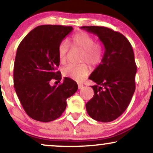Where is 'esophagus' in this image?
Segmentation results:
<instances>
[{
	"label": "esophagus",
	"instance_id": "1",
	"mask_svg": "<svg viewBox=\"0 0 153 153\" xmlns=\"http://www.w3.org/2000/svg\"><path fill=\"white\" fill-rule=\"evenodd\" d=\"M78 89H82V87H83V85L78 83Z\"/></svg>",
	"mask_w": 153,
	"mask_h": 153
}]
</instances>
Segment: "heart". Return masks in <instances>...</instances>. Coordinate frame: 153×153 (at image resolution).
<instances>
[{
    "label": "heart",
    "instance_id": "1",
    "mask_svg": "<svg viewBox=\"0 0 153 153\" xmlns=\"http://www.w3.org/2000/svg\"><path fill=\"white\" fill-rule=\"evenodd\" d=\"M71 45L82 51L81 62H87L91 65H97L102 62L104 49L102 43L95 41L94 37L85 32H79L72 37ZM58 58L61 63H65L69 53L68 44L65 41L60 43L58 49ZM89 67L86 63L70 65L65 67L62 73L65 77L77 81H82L89 74Z\"/></svg>",
    "mask_w": 153,
    "mask_h": 153
}]
</instances>
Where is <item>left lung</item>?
Masks as SVG:
<instances>
[{
  "mask_svg": "<svg viewBox=\"0 0 153 153\" xmlns=\"http://www.w3.org/2000/svg\"><path fill=\"white\" fill-rule=\"evenodd\" d=\"M97 35L105 46L102 62L89 77L93 97L86 103L89 116L102 123L111 122L124 113L135 90L137 66L133 50L120 33L102 26H82Z\"/></svg>",
  "mask_w": 153,
  "mask_h": 153,
  "instance_id": "8db88e82",
  "label": "left lung"
}]
</instances>
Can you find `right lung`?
<instances>
[{"instance_id": "1", "label": "right lung", "mask_w": 153, "mask_h": 153, "mask_svg": "<svg viewBox=\"0 0 153 153\" xmlns=\"http://www.w3.org/2000/svg\"><path fill=\"white\" fill-rule=\"evenodd\" d=\"M71 26L44 25L36 27L18 45L14 63L13 80L20 102L27 115L40 122H51L65 111L66 100L78 91L76 82L64 78L58 86L51 80H61L58 49Z\"/></svg>"}]
</instances>
